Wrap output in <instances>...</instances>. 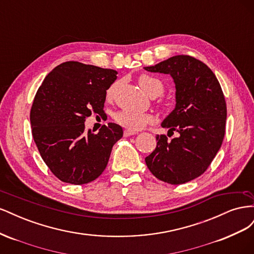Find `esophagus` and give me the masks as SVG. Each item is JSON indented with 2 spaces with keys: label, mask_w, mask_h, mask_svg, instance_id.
<instances>
[{
  "label": "esophagus",
  "mask_w": 254,
  "mask_h": 254,
  "mask_svg": "<svg viewBox=\"0 0 254 254\" xmlns=\"http://www.w3.org/2000/svg\"><path fill=\"white\" fill-rule=\"evenodd\" d=\"M134 134H136V132L131 131V130H129V129L124 130V136H130V135H134Z\"/></svg>",
  "instance_id": "1"
}]
</instances>
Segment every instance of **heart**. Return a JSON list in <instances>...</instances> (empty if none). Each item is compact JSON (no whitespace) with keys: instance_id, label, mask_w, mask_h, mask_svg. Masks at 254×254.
I'll list each match as a JSON object with an SVG mask.
<instances>
[{"instance_id":"1","label":"heart","mask_w":254,"mask_h":254,"mask_svg":"<svg viewBox=\"0 0 254 254\" xmlns=\"http://www.w3.org/2000/svg\"><path fill=\"white\" fill-rule=\"evenodd\" d=\"M139 84L146 93L149 94L150 96H159L163 93L164 86L162 81L159 80L158 78L152 77V76L146 74L141 75L139 77ZM115 87H117V84L113 83L109 87V89L107 90V97L111 98L113 96ZM114 120L123 127L135 131V130H140L144 128L146 125H148L152 121V118L147 113L130 110H121L114 114Z\"/></svg>"}]
</instances>
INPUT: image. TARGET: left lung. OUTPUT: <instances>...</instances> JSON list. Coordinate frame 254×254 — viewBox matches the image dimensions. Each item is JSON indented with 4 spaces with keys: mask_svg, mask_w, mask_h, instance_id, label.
<instances>
[{
    "mask_svg": "<svg viewBox=\"0 0 254 254\" xmlns=\"http://www.w3.org/2000/svg\"><path fill=\"white\" fill-rule=\"evenodd\" d=\"M144 68L170 74L174 79L176 106L161 126L168 133H178L171 141L158 134L157 147L145 158L146 165L161 181L189 182L206 171L224 140L227 106L221 87L209 66L188 55Z\"/></svg>",
    "mask_w": 254,
    "mask_h": 254,
    "instance_id": "8db88e82",
    "label": "left lung"
}]
</instances>
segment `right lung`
<instances>
[{"label": "right lung", "mask_w": 254, "mask_h": 254, "mask_svg": "<svg viewBox=\"0 0 254 254\" xmlns=\"http://www.w3.org/2000/svg\"><path fill=\"white\" fill-rule=\"evenodd\" d=\"M117 74L66 61L53 68L38 89L30 110L33 137L45 164L63 182L81 186L98 178L123 136L114 123L103 125L97 133L84 130L92 112L104 113L107 90Z\"/></svg>", "instance_id": "1"}]
</instances>
